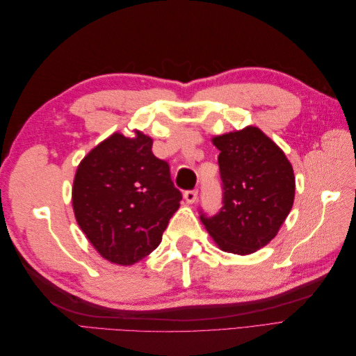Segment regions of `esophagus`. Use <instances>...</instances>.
<instances>
[{"mask_svg": "<svg viewBox=\"0 0 356 356\" xmlns=\"http://www.w3.org/2000/svg\"><path fill=\"white\" fill-rule=\"evenodd\" d=\"M197 190H188L184 193V199L188 202V203H195L197 200Z\"/></svg>", "mask_w": 356, "mask_h": 356, "instance_id": "1", "label": "esophagus"}]
</instances>
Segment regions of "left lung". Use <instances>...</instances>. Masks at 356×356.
<instances>
[{
	"mask_svg": "<svg viewBox=\"0 0 356 356\" xmlns=\"http://www.w3.org/2000/svg\"><path fill=\"white\" fill-rule=\"evenodd\" d=\"M212 143L220 149L224 204L200 220L220 250L252 254L275 238L293 208V165L255 126L213 136Z\"/></svg>",
	"mask_w": 356,
	"mask_h": 356,
	"instance_id": "8db88e82",
	"label": "left lung"
}]
</instances>
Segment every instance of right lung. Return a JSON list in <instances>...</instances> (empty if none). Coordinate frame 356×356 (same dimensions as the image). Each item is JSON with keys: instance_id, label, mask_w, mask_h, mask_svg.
<instances>
[{"instance_id": "right-lung-1", "label": "right lung", "mask_w": 356, "mask_h": 356, "mask_svg": "<svg viewBox=\"0 0 356 356\" xmlns=\"http://www.w3.org/2000/svg\"><path fill=\"white\" fill-rule=\"evenodd\" d=\"M153 139L114 132L75 170L72 209L86 238L105 260L132 266L152 254L182 199Z\"/></svg>"}]
</instances>
